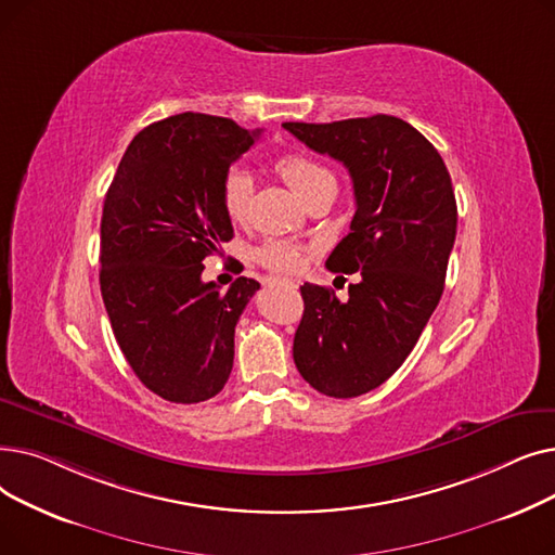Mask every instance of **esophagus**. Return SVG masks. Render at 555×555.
<instances>
[{"label": "esophagus", "mask_w": 555, "mask_h": 555, "mask_svg": "<svg viewBox=\"0 0 555 555\" xmlns=\"http://www.w3.org/2000/svg\"><path fill=\"white\" fill-rule=\"evenodd\" d=\"M279 283H285V285H289V287H297V283L289 281V279H279Z\"/></svg>", "instance_id": "34e87169"}]
</instances>
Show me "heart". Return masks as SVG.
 Returning <instances> with one entry per match:
<instances>
[{
    "instance_id": "obj_1",
    "label": "heart",
    "mask_w": 555,
    "mask_h": 555,
    "mask_svg": "<svg viewBox=\"0 0 555 555\" xmlns=\"http://www.w3.org/2000/svg\"><path fill=\"white\" fill-rule=\"evenodd\" d=\"M276 170L281 178L289 184L304 202L314 195L317 191H322L326 186H335V175L324 166L314 162L308 155L299 153H287L276 159ZM251 178L245 168L231 166L222 175V184H220V202L227 218L231 222H243L249 214V202H251ZM256 260L260 266H266L276 272H293L297 270L299 260H301V249L287 241H266L254 251Z\"/></svg>"
}]
</instances>
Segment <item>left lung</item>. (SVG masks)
Returning <instances> with one entry per match:
<instances>
[{"mask_svg":"<svg viewBox=\"0 0 555 555\" xmlns=\"http://www.w3.org/2000/svg\"><path fill=\"white\" fill-rule=\"evenodd\" d=\"M310 151L348 168L351 231L326 260L356 274L348 299L304 283L293 356L304 380L331 398H356L400 369L443 295L456 236V199L439 151L389 114L333 124H283Z\"/></svg>","mask_w":555,"mask_h":555,"instance_id":"8db88e82","label":"left lung"}]
</instances>
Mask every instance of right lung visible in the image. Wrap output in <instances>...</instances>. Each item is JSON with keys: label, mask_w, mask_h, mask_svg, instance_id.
I'll return each instance as SVG.
<instances>
[{"label": "right lung", "mask_w": 555, "mask_h": 555, "mask_svg": "<svg viewBox=\"0 0 555 555\" xmlns=\"http://www.w3.org/2000/svg\"><path fill=\"white\" fill-rule=\"evenodd\" d=\"M258 134L224 116H168L130 141L107 189L103 304L134 375L164 400H209L229 380L233 333L260 285L238 276L222 293L202 270L233 238L222 175Z\"/></svg>", "instance_id": "obj_1"}]
</instances>
